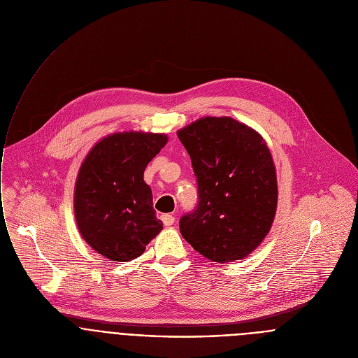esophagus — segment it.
I'll list each match as a JSON object with an SVG mask.
<instances>
[{
	"mask_svg": "<svg viewBox=\"0 0 358 358\" xmlns=\"http://www.w3.org/2000/svg\"><path fill=\"white\" fill-rule=\"evenodd\" d=\"M162 221H163V224H164L166 227H171V225L174 224L176 218H174L173 215H170V214H163V215H162Z\"/></svg>",
	"mask_w": 358,
	"mask_h": 358,
	"instance_id": "obj_1",
	"label": "esophagus"
}]
</instances>
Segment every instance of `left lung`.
Wrapping results in <instances>:
<instances>
[{
  "label": "left lung",
  "instance_id": "obj_1",
  "mask_svg": "<svg viewBox=\"0 0 358 358\" xmlns=\"http://www.w3.org/2000/svg\"><path fill=\"white\" fill-rule=\"evenodd\" d=\"M198 182V207L180 221L184 239L218 264L246 258L278 208L276 167L265 138L232 117H201L177 131Z\"/></svg>",
  "mask_w": 358,
  "mask_h": 358
}]
</instances>
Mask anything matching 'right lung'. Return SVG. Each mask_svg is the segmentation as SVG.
Masks as SVG:
<instances>
[{
	"label": "right lung",
	"instance_id": "obj_1",
	"mask_svg": "<svg viewBox=\"0 0 358 358\" xmlns=\"http://www.w3.org/2000/svg\"><path fill=\"white\" fill-rule=\"evenodd\" d=\"M167 141L164 133L117 131L100 138L82 162L73 191L75 220L85 242L106 259L138 258L163 229L143 177Z\"/></svg>",
	"mask_w": 358,
	"mask_h": 358
}]
</instances>
